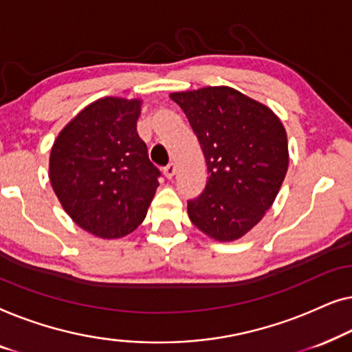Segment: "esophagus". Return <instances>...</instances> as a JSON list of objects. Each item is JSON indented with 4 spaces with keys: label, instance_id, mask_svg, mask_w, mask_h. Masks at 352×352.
Instances as JSON below:
<instances>
[{
    "label": "esophagus",
    "instance_id": "34e87169",
    "mask_svg": "<svg viewBox=\"0 0 352 352\" xmlns=\"http://www.w3.org/2000/svg\"><path fill=\"white\" fill-rule=\"evenodd\" d=\"M163 173H165V176L168 177V179H171V177L176 175V165H175V163H173V162L168 163V165L163 168Z\"/></svg>",
    "mask_w": 352,
    "mask_h": 352
}]
</instances>
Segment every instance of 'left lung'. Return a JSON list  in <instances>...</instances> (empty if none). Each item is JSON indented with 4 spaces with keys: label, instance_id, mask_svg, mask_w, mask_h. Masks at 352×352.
Returning a JSON list of instances; mask_svg holds the SVG:
<instances>
[{
    "label": "left lung",
    "instance_id": "1",
    "mask_svg": "<svg viewBox=\"0 0 352 352\" xmlns=\"http://www.w3.org/2000/svg\"><path fill=\"white\" fill-rule=\"evenodd\" d=\"M204 151L208 181L187 200L194 226L230 242L256 226L288 168L287 133L271 109L228 86L173 93Z\"/></svg>",
    "mask_w": 352,
    "mask_h": 352
}]
</instances>
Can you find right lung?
Returning a JSON list of instances; mask_svg holds the SVG:
<instances>
[{
  "instance_id": "add662e5",
  "label": "right lung",
  "mask_w": 352,
  "mask_h": 352,
  "mask_svg": "<svg viewBox=\"0 0 352 352\" xmlns=\"http://www.w3.org/2000/svg\"><path fill=\"white\" fill-rule=\"evenodd\" d=\"M139 113L138 99H99L81 110L52 146V189L67 214L98 237L133 232L158 187L162 173L136 131Z\"/></svg>"
}]
</instances>
